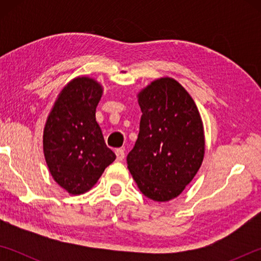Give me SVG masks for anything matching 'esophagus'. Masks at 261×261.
I'll return each instance as SVG.
<instances>
[{
  "mask_svg": "<svg viewBox=\"0 0 261 261\" xmlns=\"http://www.w3.org/2000/svg\"><path fill=\"white\" fill-rule=\"evenodd\" d=\"M115 154H116V161H123V160H124L125 153H124V151H123V149H121V148L116 149V151H115Z\"/></svg>",
  "mask_w": 261,
  "mask_h": 261,
  "instance_id": "1",
  "label": "esophagus"
}]
</instances>
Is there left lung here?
Wrapping results in <instances>:
<instances>
[{"instance_id":"1","label":"left lung","mask_w":261,"mask_h":261,"mask_svg":"<svg viewBox=\"0 0 261 261\" xmlns=\"http://www.w3.org/2000/svg\"><path fill=\"white\" fill-rule=\"evenodd\" d=\"M137 98L143 115L127 168L145 196L169 201L184 191L204 160L201 116L188 91L170 77L153 81Z\"/></svg>"}]
</instances>
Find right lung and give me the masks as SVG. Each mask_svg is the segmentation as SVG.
Masks as SVG:
<instances>
[{
    "label": "right lung",
    "instance_id": "right-lung-1",
    "mask_svg": "<svg viewBox=\"0 0 261 261\" xmlns=\"http://www.w3.org/2000/svg\"><path fill=\"white\" fill-rule=\"evenodd\" d=\"M102 93L94 78H73L57 95L43 129V154L51 177L74 196L90 191L116 159L95 121Z\"/></svg>",
    "mask_w": 261,
    "mask_h": 261
}]
</instances>
